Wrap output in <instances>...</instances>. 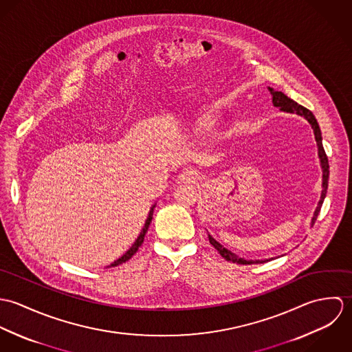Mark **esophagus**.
Returning a JSON list of instances; mask_svg holds the SVG:
<instances>
[{
    "instance_id": "1",
    "label": "esophagus",
    "mask_w": 352,
    "mask_h": 352,
    "mask_svg": "<svg viewBox=\"0 0 352 352\" xmlns=\"http://www.w3.org/2000/svg\"><path fill=\"white\" fill-rule=\"evenodd\" d=\"M197 179H198V172L192 168H186L179 175V180L183 183H195Z\"/></svg>"
}]
</instances>
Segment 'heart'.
Masks as SVG:
<instances>
[{
    "mask_svg": "<svg viewBox=\"0 0 352 352\" xmlns=\"http://www.w3.org/2000/svg\"><path fill=\"white\" fill-rule=\"evenodd\" d=\"M203 126H207V124H203Z\"/></svg>",
    "mask_w": 352,
    "mask_h": 352,
    "instance_id": "1",
    "label": "heart"
}]
</instances>
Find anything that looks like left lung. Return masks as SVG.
<instances>
[{
	"mask_svg": "<svg viewBox=\"0 0 352 352\" xmlns=\"http://www.w3.org/2000/svg\"><path fill=\"white\" fill-rule=\"evenodd\" d=\"M271 94H272V102L275 107H280L282 111H286V112H296L301 116H305L307 119V122L310 123L313 131H314V137H316V142H317V146H318V157H320V161H321V168H322V192H321V199L318 201V206L314 211V215L311 218V226L314 225L318 214H320V210H321V206H322V201L324 198L327 195V190H328V179H329V164H328V157L325 154L324 151V146H322V138H321V130H320V126L314 118V115L311 113V111H309L307 108L302 107L301 104L296 102L294 100H292L290 98H287L285 94L282 92H275L270 88ZM208 241L210 244L218 251V253L228 261H233V263H237V264H254V263H264L265 260H244L239 256H236L234 253H232L230 251H228L226 248H223L221 244H218L210 234H208Z\"/></svg>",
	"mask_w": 352,
	"mask_h": 352,
	"instance_id": "left-lung-1",
	"label": "left lung"
}]
</instances>
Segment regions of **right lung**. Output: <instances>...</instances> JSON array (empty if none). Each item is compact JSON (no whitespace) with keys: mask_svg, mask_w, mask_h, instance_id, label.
Returning <instances> with one entry per match:
<instances>
[{"mask_svg":"<svg viewBox=\"0 0 352 352\" xmlns=\"http://www.w3.org/2000/svg\"><path fill=\"white\" fill-rule=\"evenodd\" d=\"M154 207L155 206H153L151 208V211H149V217L146 218V222H145V225H144V228H142V230H141V233H140V236H138V239L135 240V243L131 245V248L129 250V251L126 252L122 257H119L118 260H115L109 267H115V265H119V264H122V263H124V261H127L129 258H131L133 257V254L135 253V252L138 251V248L142 245V243H144V239H145V234H146V232H148V228H149V225H151V219H153V211H154Z\"/></svg>","mask_w":352,"mask_h":352,"instance_id":"right-lung-1","label":"right lung"}]
</instances>
